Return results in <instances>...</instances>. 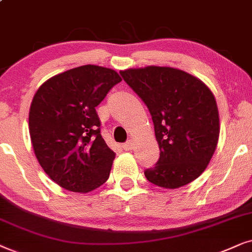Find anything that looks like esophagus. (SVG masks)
<instances>
[{
  "label": "esophagus",
  "mask_w": 252,
  "mask_h": 252,
  "mask_svg": "<svg viewBox=\"0 0 252 252\" xmlns=\"http://www.w3.org/2000/svg\"><path fill=\"white\" fill-rule=\"evenodd\" d=\"M132 149H133V142H132V140H128V142L123 144V150L131 151Z\"/></svg>",
  "instance_id": "34e87169"
}]
</instances>
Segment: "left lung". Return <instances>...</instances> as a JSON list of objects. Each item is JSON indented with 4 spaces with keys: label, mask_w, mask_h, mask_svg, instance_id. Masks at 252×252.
I'll return each mask as SVG.
<instances>
[{
    "label": "left lung",
    "mask_w": 252,
    "mask_h": 252,
    "mask_svg": "<svg viewBox=\"0 0 252 252\" xmlns=\"http://www.w3.org/2000/svg\"><path fill=\"white\" fill-rule=\"evenodd\" d=\"M143 100L154 124L160 158L145 169L151 183L176 189L192 182L209 165L219 139V113L202 80L169 66L120 71Z\"/></svg>",
    "instance_id": "left-lung-1"
}]
</instances>
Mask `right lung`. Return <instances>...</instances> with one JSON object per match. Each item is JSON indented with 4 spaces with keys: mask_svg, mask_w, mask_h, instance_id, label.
Instances as JSON below:
<instances>
[{
    "mask_svg": "<svg viewBox=\"0 0 252 252\" xmlns=\"http://www.w3.org/2000/svg\"><path fill=\"white\" fill-rule=\"evenodd\" d=\"M121 80L112 69L82 65L49 78L33 96L29 115L33 150L60 187L85 193L108 180L115 153L100 133L95 107Z\"/></svg>",
    "mask_w": 252,
    "mask_h": 252,
    "instance_id": "right-lung-1",
    "label": "right lung"
}]
</instances>
